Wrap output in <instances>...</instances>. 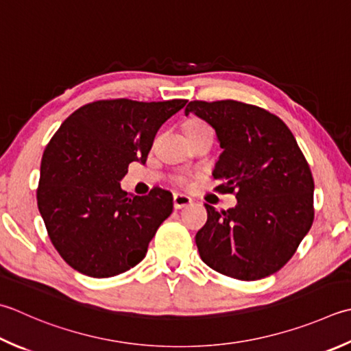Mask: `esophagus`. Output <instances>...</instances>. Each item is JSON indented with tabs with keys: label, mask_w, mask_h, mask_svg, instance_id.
I'll return each instance as SVG.
<instances>
[{
	"label": "esophagus",
	"mask_w": 351,
	"mask_h": 351,
	"mask_svg": "<svg viewBox=\"0 0 351 351\" xmlns=\"http://www.w3.org/2000/svg\"><path fill=\"white\" fill-rule=\"evenodd\" d=\"M191 197H189L187 195H182V193H175L173 195V205L176 210H181V208H185L189 207V205H191Z\"/></svg>",
	"instance_id": "obj_1"
}]
</instances>
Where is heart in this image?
<instances>
[{
	"instance_id": "1",
	"label": "heart",
	"mask_w": 351,
	"mask_h": 351,
	"mask_svg": "<svg viewBox=\"0 0 351 351\" xmlns=\"http://www.w3.org/2000/svg\"><path fill=\"white\" fill-rule=\"evenodd\" d=\"M197 126H204V125H202V123H199V121H191V123H189L187 128H197Z\"/></svg>"
}]
</instances>
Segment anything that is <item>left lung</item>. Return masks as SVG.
I'll use <instances>...</instances> for the list:
<instances>
[{"mask_svg": "<svg viewBox=\"0 0 351 351\" xmlns=\"http://www.w3.org/2000/svg\"><path fill=\"white\" fill-rule=\"evenodd\" d=\"M223 149L213 178L236 191L237 205L208 219L196 234L202 262L226 277L254 281L281 269L313 222V178L297 140L277 115L236 100L190 101Z\"/></svg>", "mask_w": 351, "mask_h": 351, "instance_id": "left-lung-1", "label": "left lung"}]
</instances>
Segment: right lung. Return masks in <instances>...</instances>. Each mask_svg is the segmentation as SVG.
<instances>
[{
    "label": "right lung",
    "mask_w": 351,
    "mask_h": 351,
    "mask_svg": "<svg viewBox=\"0 0 351 351\" xmlns=\"http://www.w3.org/2000/svg\"><path fill=\"white\" fill-rule=\"evenodd\" d=\"M187 100H99L62 123L40 161L38 208L60 257L88 277L129 271L173 211L160 187L126 193L120 181L132 161L146 162L158 129Z\"/></svg>",
    "instance_id": "add662e5"
}]
</instances>
